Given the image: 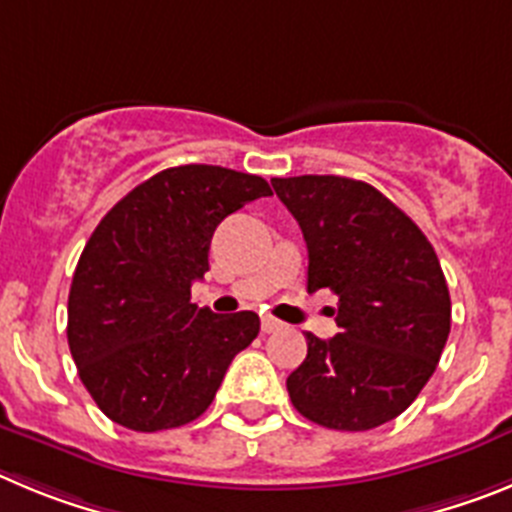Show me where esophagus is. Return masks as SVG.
I'll list each match as a JSON object with an SVG mask.
<instances>
[{
  "mask_svg": "<svg viewBox=\"0 0 512 512\" xmlns=\"http://www.w3.org/2000/svg\"><path fill=\"white\" fill-rule=\"evenodd\" d=\"M280 329H283V324H280L278 319H273V316H262V331H265V334H273V331Z\"/></svg>",
  "mask_w": 512,
  "mask_h": 512,
  "instance_id": "1",
  "label": "esophagus"
}]
</instances>
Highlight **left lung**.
<instances>
[{
    "label": "left lung",
    "mask_w": 512,
    "mask_h": 512,
    "mask_svg": "<svg viewBox=\"0 0 512 512\" xmlns=\"http://www.w3.org/2000/svg\"><path fill=\"white\" fill-rule=\"evenodd\" d=\"M308 247V293L339 296L331 339L306 334L288 377L296 411L336 431L393 421L434 375L451 329V298L426 234L365 181L273 178Z\"/></svg>",
    "instance_id": "left-lung-1"
}]
</instances>
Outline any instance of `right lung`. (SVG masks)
<instances>
[{
  "label": "right lung",
  "instance_id": "1",
  "mask_svg": "<svg viewBox=\"0 0 512 512\" xmlns=\"http://www.w3.org/2000/svg\"><path fill=\"white\" fill-rule=\"evenodd\" d=\"M265 178L178 165L109 209L86 242L68 293V347L101 413L142 434L196 421L234 354L260 331L255 311L191 303L214 229L260 196Z\"/></svg>",
  "mask_w": 512,
  "mask_h": 512
}]
</instances>
